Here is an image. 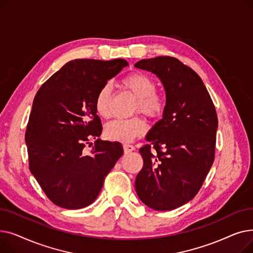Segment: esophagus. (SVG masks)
Listing matches in <instances>:
<instances>
[{
  "instance_id": "esophagus-1",
  "label": "esophagus",
  "mask_w": 253,
  "mask_h": 253,
  "mask_svg": "<svg viewBox=\"0 0 253 253\" xmlns=\"http://www.w3.org/2000/svg\"><path fill=\"white\" fill-rule=\"evenodd\" d=\"M123 149H124V153H125V154H129V153H131L132 151H134V150H135L134 145L129 144V143H125V144H123Z\"/></svg>"
}]
</instances>
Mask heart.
Wrapping results in <instances>:
<instances>
[{
  "label": "heart",
  "mask_w": 253,
  "mask_h": 253,
  "mask_svg": "<svg viewBox=\"0 0 253 253\" xmlns=\"http://www.w3.org/2000/svg\"><path fill=\"white\" fill-rule=\"evenodd\" d=\"M122 86L136 98L134 112H140L150 119H156L164 113L166 100L156 92V83L154 80L139 72L127 75L122 80ZM112 89L109 84L103 85L95 98V109L102 118L111 116ZM147 125L139 117L131 119H118L105 126V136L114 141L128 142L144 134Z\"/></svg>",
  "instance_id": "obj_1"
}]
</instances>
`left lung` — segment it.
<instances>
[{
  "label": "left lung",
  "instance_id": "8db88e82",
  "mask_svg": "<svg viewBox=\"0 0 253 253\" xmlns=\"http://www.w3.org/2000/svg\"><path fill=\"white\" fill-rule=\"evenodd\" d=\"M134 66L157 75L166 92L163 118L145 137L151 144L139 149L143 166L135 190L150 208L173 210L198 194L213 164L215 106L202 79L175 57L142 59Z\"/></svg>",
  "mask_w": 253,
  "mask_h": 253
}]
</instances>
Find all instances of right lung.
Wrapping results in <instances>:
<instances>
[{
  "label": "right lung",
  "mask_w": 253,
  "mask_h": 253,
  "mask_svg": "<svg viewBox=\"0 0 253 253\" xmlns=\"http://www.w3.org/2000/svg\"><path fill=\"white\" fill-rule=\"evenodd\" d=\"M127 65L121 58L75 59L37 92L25 131L29 165L49 200L59 207L81 209L94 202L124 153L118 141L96 139L102 125L95 98ZM90 139L96 141L87 152L84 149Z\"/></svg>",
  "instance_id": "add662e5"
}]
</instances>
